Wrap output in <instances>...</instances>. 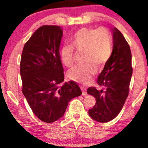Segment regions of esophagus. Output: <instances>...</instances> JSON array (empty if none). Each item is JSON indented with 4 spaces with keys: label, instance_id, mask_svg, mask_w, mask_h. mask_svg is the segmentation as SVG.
Instances as JSON below:
<instances>
[{
    "label": "esophagus",
    "instance_id": "obj_1",
    "mask_svg": "<svg viewBox=\"0 0 148 148\" xmlns=\"http://www.w3.org/2000/svg\"><path fill=\"white\" fill-rule=\"evenodd\" d=\"M81 89L82 91V95L83 96H86L87 95V92H86V88L84 87V86H81Z\"/></svg>",
    "mask_w": 148,
    "mask_h": 148
}]
</instances>
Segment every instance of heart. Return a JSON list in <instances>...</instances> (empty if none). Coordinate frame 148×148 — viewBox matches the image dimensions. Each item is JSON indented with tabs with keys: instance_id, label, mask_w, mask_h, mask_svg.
I'll return each instance as SVG.
<instances>
[{
	"instance_id": "b5f03b06",
	"label": "heart",
	"mask_w": 148,
	"mask_h": 148,
	"mask_svg": "<svg viewBox=\"0 0 148 148\" xmlns=\"http://www.w3.org/2000/svg\"><path fill=\"white\" fill-rule=\"evenodd\" d=\"M74 50L84 53V64L76 66L68 73L69 79L80 84H88L96 74L97 66L102 67L108 62L112 52V41L110 31L104 27L83 28L76 32L71 46L62 47L60 56L66 67L74 64Z\"/></svg>"
}]
</instances>
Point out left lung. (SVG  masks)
<instances>
[{"mask_svg": "<svg viewBox=\"0 0 148 148\" xmlns=\"http://www.w3.org/2000/svg\"><path fill=\"white\" fill-rule=\"evenodd\" d=\"M113 49L108 62L97 79L102 87H89L87 93L96 98L89 114L99 122H107L115 118L128 97L132 74V54L129 44L117 28L112 29Z\"/></svg>", "mask_w": 148, "mask_h": 148, "instance_id": "8db88e82", "label": "left lung"}]
</instances>
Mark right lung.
<instances>
[{
    "label": "right lung",
    "mask_w": 148,
    "mask_h": 148,
    "mask_svg": "<svg viewBox=\"0 0 148 148\" xmlns=\"http://www.w3.org/2000/svg\"><path fill=\"white\" fill-rule=\"evenodd\" d=\"M62 35L59 26H41L25 44L21 58L22 92L34 114L48 123L63 117L69 101L82 95L75 82L62 84L64 74L59 56Z\"/></svg>",
    "instance_id": "1"
}]
</instances>
